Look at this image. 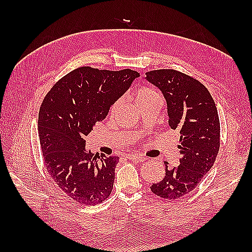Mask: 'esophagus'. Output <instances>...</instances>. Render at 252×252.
Returning a JSON list of instances; mask_svg holds the SVG:
<instances>
[{
  "instance_id": "esophagus-1",
  "label": "esophagus",
  "mask_w": 252,
  "mask_h": 252,
  "mask_svg": "<svg viewBox=\"0 0 252 252\" xmlns=\"http://www.w3.org/2000/svg\"><path fill=\"white\" fill-rule=\"evenodd\" d=\"M126 158L132 160V161H134V162H144L147 160V158L143 157V156H138V155H130V156H126Z\"/></svg>"
}]
</instances>
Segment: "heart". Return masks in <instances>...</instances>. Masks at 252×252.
<instances>
[{
	"mask_svg": "<svg viewBox=\"0 0 252 252\" xmlns=\"http://www.w3.org/2000/svg\"><path fill=\"white\" fill-rule=\"evenodd\" d=\"M157 97H160V95H159V93L157 92V91L152 89V88H147V87L137 90L135 95H134L135 103H136L137 106L144 104V103H145V101H148V100H151L153 98H157ZM121 103H122V99L119 98V99H117L115 103L111 105V108H110L111 114H114V112L118 108H119V106L121 105Z\"/></svg>",
	"mask_w": 252,
	"mask_h": 252,
	"instance_id": "heart-1",
	"label": "heart"
}]
</instances>
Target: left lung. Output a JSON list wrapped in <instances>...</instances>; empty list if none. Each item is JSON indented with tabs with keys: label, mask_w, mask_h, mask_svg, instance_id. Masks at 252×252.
<instances>
[{
	"label": "left lung",
	"mask_w": 252,
	"mask_h": 252,
	"mask_svg": "<svg viewBox=\"0 0 252 252\" xmlns=\"http://www.w3.org/2000/svg\"><path fill=\"white\" fill-rule=\"evenodd\" d=\"M146 79L162 91L169 126L181 134L180 164L168 168L164 161V178L151 190L175 200L194 190L215 163L220 148V119L211 94L197 79L174 69L148 71Z\"/></svg>",
	"instance_id": "8db88e82"
}]
</instances>
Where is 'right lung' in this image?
Instances as JSON below:
<instances>
[{
    "label": "right lung",
    "mask_w": 252,
    "mask_h": 252,
    "mask_svg": "<svg viewBox=\"0 0 252 252\" xmlns=\"http://www.w3.org/2000/svg\"><path fill=\"white\" fill-rule=\"evenodd\" d=\"M140 73L80 67L45 95L39 111L44 165L57 186L81 205L93 206L111 194L119 157L85 152V137Z\"/></svg>",
    "instance_id": "right-lung-1"
}]
</instances>
